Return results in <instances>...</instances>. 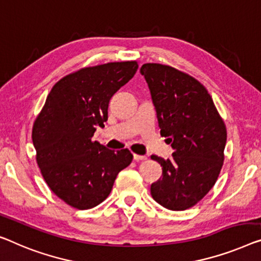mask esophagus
I'll return each mask as SVG.
<instances>
[{
    "mask_svg": "<svg viewBox=\"0 0 261 261\" xmlns=\"http://www.w3.org/2000/svg\"><path fill=\"white\" fill-rule=\"evenodd\" d=\"M134 159L135 161H145L146 159V155H141V154H137V153H134Z\"/></svg>",
    "mask_w": 261,
    "mask_h": 261,
    "instance_id": "esophagus-1",
    "label": "esophagus"
}]
</instances>
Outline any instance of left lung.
Wrapping results in <instances>:
<instances>
[{
    "mask_svg": "<svg viewBox=\"0 0 261 261\" xmlns=\"http://www.w3.org/2000/svg\"><path fill=\"white\" fill-rule=\"evenodd\" d=\"M141 73L149 85L163 137L172 158L152 154L163 169L151 184V196L163 207L184 211L213 188L224 164L227 132L212 97L199 81L176 68L145 63Z\"/></svg>",
    "mask_w": 261,
    "mask_h": 261,
    "instance_id": "obj_1",
    "label": "left lung"
}]
</instances>
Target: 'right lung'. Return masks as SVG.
I'll return each mask as SVG.
<instances>
[{"mask_svg": "<svg viewBox=\"0 0 261 261\" xmlns=\"http://www.w3.org/2000/svg\"><path fill=\"white\" fill-rule=\"evenodd\" d=\"M136 61L82 68L54 85L35 119L36 162L50 190L79 210L92 208L110 194L117 174L134 155L92 141L104 127L111 97L135 76Z\"/></svg>", "mask_w": 261, "mask_h": 261, "instance_id": "right-lung-1", "label": "right lung"}]
</instances>
